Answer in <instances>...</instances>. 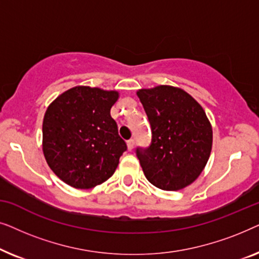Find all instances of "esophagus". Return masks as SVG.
Here are the masks:
<instances>
[{
	"label": "esophagus",
	"mask_w": 259,
	"mask_h": 259,
	"mask_svg": "<svg viewBox=\"0 0 259 259\" xmlns=\"http://www.w3.org/2000/svg\"><path fill=\"white\" fill-rule=\"evenodd\" d=\"M133 147H134V139L127 140V148H128L130 151H132Z\"/></svg>",
	"instance_id": "esophagus-1"
}]
</instances>
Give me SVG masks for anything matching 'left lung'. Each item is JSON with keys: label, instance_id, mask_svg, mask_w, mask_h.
<instances>
[{"label": "left lung", "instance_id": "obj_1", "mask_svg": "<svg viewBox=\"0 0 259 259\" xmlns=\"http://www.w3.org/2000/svg\"><path fill=\"white\" fill-rule=\"evenodd\" d=\"M152 131L147 148L137 147L148 182L165 191H178L196 180L212 148V127L204 109L185 91L157 86L137 92Z\"/></svg>", "mask_w": 259, "mask_h": 259}]
</instances>
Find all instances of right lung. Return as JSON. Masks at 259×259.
I'll use <instances>...</instances> for the list:
<instances>
[{
	"mask_svg": "<svg viewBox=\"0 0 259 259\" xmlns=\"http://www.w3.org/2000/svg\"><path fill=\"white\" fill-rule=\"evenodd\" d=\"M116 91L76 86L46 111L42 150L52 171L75 189H92L111 178L127 150L111 108Z\"/></svg>",
	"mask_w": 259,
	"mask_h": 259,
	"instance_id": "1",
	"label": "right lung"
}]
</instances>
